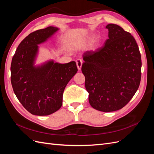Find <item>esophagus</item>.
Wrapping results in <instances>:
<instances>
[{"label":"esophagus","instance_id":"1","mask_svg":"<svg viewBox=\"0 0 154 154\" xmlns=\"http://www.w3.org/2000/svg\"><path fill=\"white\" fill-rule=\"evenodd\" d=\"M76 66H77V67H78V70H80L81 68H82V63H83L82 60H81V59H77L76 61Z\"/></svg>","mask_w":154,"mask_h":154}]
</instances>
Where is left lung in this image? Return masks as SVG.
Returning <instances> with one entry per match:
<instances>
[{
	"instance_id": "obj_1",
	"label": "left lung",
	"mask_w": 154,
	"mask_h": 154,
	"mask_svg": "<svg viewBox=\"0 0 154 154\" xmlns=\"http://www.w3.org/2000/svg\"><path fill=\"white\" fill-rule=\"evenodd\" d=\"M109 38L95 51L83 54L88 101L105 112L122 109L136 94L141 78V57L136 41L122 27L109 24Z\"/></svg>"
}]
</instances>
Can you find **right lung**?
<instances>
[{
    "mask_svg": "<svg viewBox=\"0 0 154 154\" xmlns=\"http://www.w3.org/2000/svg\"><path fill=\"white\" fill-rule=\"evenodd\" d=\"M58 29L50 26L31 32L18 45L11 64V82L22 106L36 116H48L62 105L63 93L78 69L75 62H48L33 66L38 44L45 42Z\"/></svg>",
    "mask_w": 154,
    "mask_h": 154,
    "instance_id": "add662e5",
    "label": "right lung"
}]
</instances>
